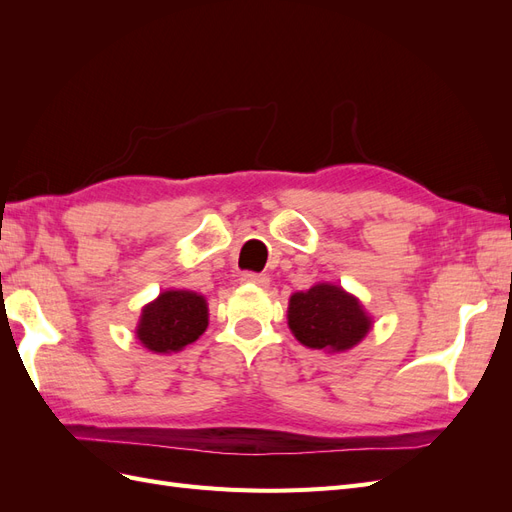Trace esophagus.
<instances>
[{
	"mask_svg": "<svg viewBox=\"0 0 512 512\" xmlns=\"http://www.w3.org/2000/svg\"><path fill=\"white\" fill-rule=\"evenodd\" d=\"M241 282L243 284H252L258 288H267L269 286V277L265 273H254V271H245L241 273Z\"/></svg>",
	"mask_w": 512,
	"mask_h": 512,
	"instance_id": "esophagus-1",
	"label": "esophagus"
}]
</instances>
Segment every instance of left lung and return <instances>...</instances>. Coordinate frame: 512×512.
I'll return each mask as SVG.
<instances>
[{
  "mask_svg": "<svg viewBox=\"0 0 512 512\" xmlns=\"http://www.w3.org/2000/svg\"><path fill=\"white\" fill-rule=\"evenodd\" d=\"M288 327L307 348L344 352L369 333L371 318L342 286L316 284L290 297Z\"/></svg>",
  "mask_w": 512,
  "mask_h": 512,
  "instance_id": "1",
  "label": "left lung"
}]
</instances>
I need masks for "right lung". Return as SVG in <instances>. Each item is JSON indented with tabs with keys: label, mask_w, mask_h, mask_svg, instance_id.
<instances>
[{
	"label": "right lung",
	"mask_w": 512,
	"mask_h": 512,
	"mask_svg": "<svg viewBox=\"0 0 512 512\" xmlns=\"http://www.w3.org/2000/svg\"><path fill=\"white\" fill-rule=\"evenodd\" d=\"M209 307L203 294L192 290H164L143 307L136 337L147 350L158 354L179 352L205 333Z\"/></svg>",
	"instance_id": "obj_1"
}]
</instances>
